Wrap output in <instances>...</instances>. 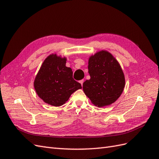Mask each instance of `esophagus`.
I'll list each match as a JSON object with an SVG mask.
<instances>
[{
  "instance_id": "obj_1",
  "label": "esophagus",
  "mask_w": 159,
  "mask_h": 159,
  "mask_svg": "<svg viewBox=\"0 0 159 159\" xmlns=\"http://www.w3.org/2000/svg\"><path fill=\"white\" fill-rule=\"evenodd\" d=\"M79 83H80L81 86H82V87H83V83H84V80H80L79 81Z\"/></svg>"
}]
</instances>
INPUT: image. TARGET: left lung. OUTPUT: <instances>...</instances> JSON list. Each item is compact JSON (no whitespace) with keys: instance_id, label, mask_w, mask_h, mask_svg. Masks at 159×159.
Segmentation results:
<instances>
[{"instance_id":"left-lung-1","label":"left lung","mask_w":159,"mask_h":159,"mask_svg":"<svg viewBox=\"0 0 159 159\" xmlns=\"http://www.w3.org/2000/svg\"><path fill=\"white\" fill-rule=\"evenodd\" d=\"M90 79L84 82V94L94 105H111L120 97L125 87L124 72L112 54L102 50L89 58Z\"/></svg>"}]
</instances>
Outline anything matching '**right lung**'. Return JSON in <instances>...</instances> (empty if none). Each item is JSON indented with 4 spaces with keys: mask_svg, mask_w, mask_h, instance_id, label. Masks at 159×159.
Here are the masks:
<instances>
[{
    "mask_svg": "<svg viewBox=\"0 0 159 159\" xmlns=\"http://www.w3.org/2000/svg\"><path fill=\"white\" fill-rule=\"evenodd\" d=\"M66 57L56 53L48 55L34 80V87L43 101L54 107L62 106L81 84L72 78V71L66 66Z\"/></svg>",
    "mask_w": 159,
    "mask_h": 159,
    "instance_id": "obj_1",
    "label": "right lung"
}]
</instances>
